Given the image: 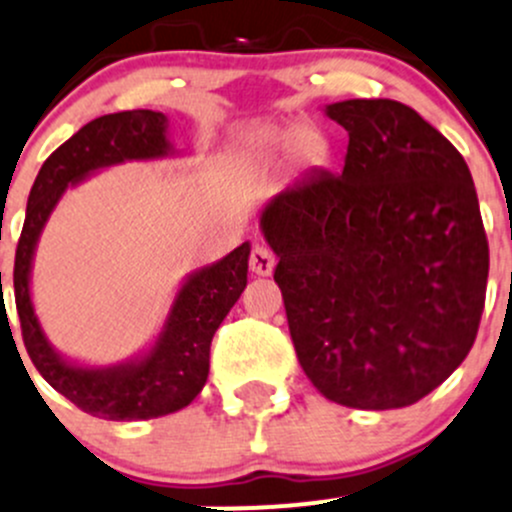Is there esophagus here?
Instances as JSON below:
<instances>
[{"instance_id": "1", "label": "esophagus", "mask_w": 512, "mask_h": 512, "mask_svg": "<svg viewBox=\"0 0 512 512\" xmlns=\"http://www.w3.org/2000/svg\"><path fill=\"white\" fill-rule=\"evenodd\" d=\"M249 266L256 276H271L273 268H276V258H273V254L266 249V246L256 244L254 249H251Z\"/></svg>"}]
</instances>
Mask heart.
<instances>
[{"label":"heart","mask_w":512,"mask_h":512,"mask_svg":"<svg viewBox=\"0 0 512 512\" xmlns=\"http://www.w3.org/2000/svg\"><path fill=\"white\" fill-rule=\"evenodd\" d=\"M244 150L256 160L286 155L293 152L295 162L305 170H323L330 165L333 145L328 135L315 128H288V130H256L246 135Z\"/></svg>","instance_id":"obj_1"}]
</instances>
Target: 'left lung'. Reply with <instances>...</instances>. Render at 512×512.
I'll use <instances>...</instances> for the list:
<instances>
[{
    "label": "left lung",
    "mask_w": 512,
    "mask_h": 512,
    "mask_svg": "<svg viewBox=\"0 0 512 512\" xmlns=\"http://www.w3.org/2000/svg\"><path fill=\"white\" fill-rule=\"evenodd\" d=\"M345 167L273 194L258 226L278 258L300 367L330 402L399 409L466 360L486 303L488 241L461 152L399 100H342Z\"/></svg>",
    "instance_id": "obj_1"
}]
</instances>
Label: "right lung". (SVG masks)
Segmentation results:
<instances>
[{
  "label": "right lung",
  "mask_w": 512,
  "mask_h": 512,
  "mask_svg": "<svg viewBox=\"0 0 512 512\" xmlns=\"http://www.w3.org/2000/svg\"><path fill=\"white\" fill-rule=\"evenodd\" d=\"M170 120L157 110H125L83 125L36 175L14 258V298L26 352L41 377L86 414L113 421L157 419L187 407L209 377V347L221 320L246 288L251 244L182 278L170 313L150 345L113 365L61 355L46 337L31 298V271L46 221L68 187L125 162L175 157ZM2 276V273H0ZM2 281V278H0Z\"/></svg>",
  "instance_id": "obj_1"
}]
</instances>
